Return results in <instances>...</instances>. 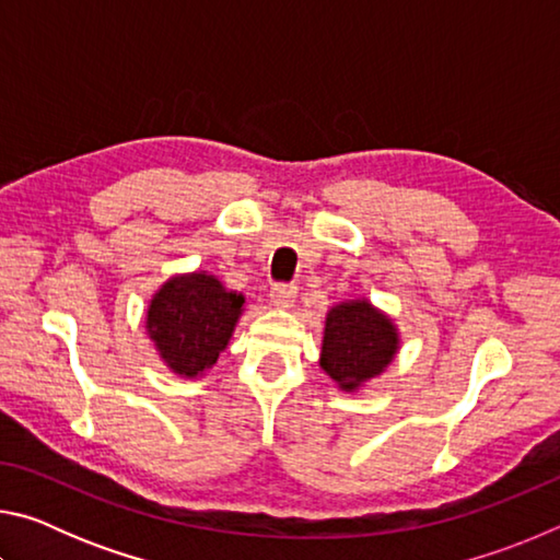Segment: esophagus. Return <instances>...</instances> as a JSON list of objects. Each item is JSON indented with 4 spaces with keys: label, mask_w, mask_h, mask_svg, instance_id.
Wrapping results in <instances>:
<instances>
[{
    "label": "esophagus",
    "mask_w": 560,
    "mask_h": 560,
    "mask_svg": "<svg viewBox=\"0 0 560 560\" xmlns=\"http://www.w3.org/2000/svg\"><path fill=\"white\" fill-rule=\"evenodd\" d=\"M269 296L277 308H291L293 301H296V287H291V283H277V287H271Z\"/></svg>",
    "instance_id": "1"
}]
</instances>
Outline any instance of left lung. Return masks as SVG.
<instances>
[{"label":"left lung","mask_w":560,"mask_h":560,"mask_svg":"<svg viewBox=\"0 0 560 560\" xmlns=\"http://www.w3.org/2000/svg\"><path fill=\"white\" fill-rule=\"evenodd\" d=\"M397 353V328L368 301L338 303L328 311L320 368L340 390L353 393L381 375Z\"/></svg>","instance_id":"left-lung-1"}]
</instances>
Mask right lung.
<instances>
[{
  "label": "right lung",
  "instance_id": "obj_1",
  "mask_svg": "<svg viewBox=\"0 0 560 560\" xmlns=\"http://www.w3.org/2000/svg\"><path fill=\"white\" fill-rule=\"evenodd\" d=\"M242 306V293L226 291L214 277H173L150 301L148 334L177 375L197 377L230 343Z\"/></svg>",
  "mask_w": 560,
  "mask_h": 560
}]
</instances>
